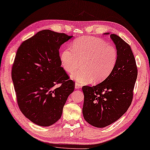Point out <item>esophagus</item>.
Returning a JSON list of instances; mask_svg holds the SVG:
<instances>
[{"instance_id": "obj_1", "label": "esophagus", "mask_w": 150, "mask_h": 150, "mask_svg": "<svg viewBox=\"0 0 150 150\" xmlns=\"http://www.w3.org/2000/svg\"><path fill=\"white\" fill-rule=\"evenodd\" d=\"M80 87H82V84H80V83H78V82L76 83V84H75V88H77V89H78V88H80Z\"/></svg>"}]
</instances>
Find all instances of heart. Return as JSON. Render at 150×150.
Returning <instances> with one entry per match:
<instances>
[{
    "instance_id": "1",
    "label": "heart",
    "mask_w": 150,
    "mask_h": 150,
    "mask_svg": "<svg viewBox=\"0 0 150 150\" xmlns=\"http://www.w3.org/2000/svg\"><path fill=\"white\" fill-rule=\"evenodd\" d=\"M72 48L62 51L60 62L68 73L77 70L81 62L82 69L72 75L78 82L89 83L93 80L102 82L111 74L116 65L117 49L101 38L82 36L73 42Z\"/></svg>"
}]
</instances>
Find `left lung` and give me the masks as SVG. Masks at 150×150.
<instances>
[{
  "instance_id": "1",
  "label": "left lung",
  "mask_w": 150,
  "mask_h": 150,
  "mask_svg": "<svg viewBox=\"0 0 150 150\" xmlns=\"http://www.w3.org/2000/svg\"><path fill=\"white\" fill-rule=\"evenodd\" d=\"M110 38L118 54L115 68L102 82L92 87H82L83 116L88 123L97 127L109 126L126 112L133 100L137 76V67L130 46L115 34H110Z\"/></svg>"
}]
</instances>
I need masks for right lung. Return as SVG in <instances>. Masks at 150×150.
Instances as JSON below:
<instances>
[{
    "instance_id": "add662e5",
    "label": "right lung",
    "mask_w": 150,
    "mask_h": 150,
    "mask_svg": "<svg viewBox=\"0 0 150 150\" xmlns=\"http://www.w3.org/2000/svg\"><path fill=\"white\" fill-rule=\"evenodd\" d=\"M72 37L43 30L17 50L11 73L17 103L25 117L38 126L56 123L74 90L75 82L61 66L59 53L60 46Z\"/></svg>"
}]
</instances>
